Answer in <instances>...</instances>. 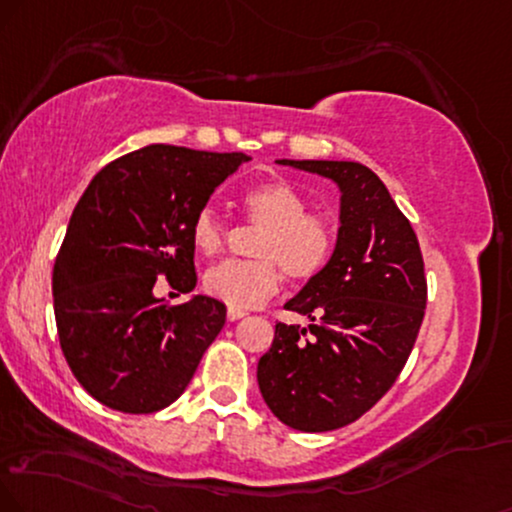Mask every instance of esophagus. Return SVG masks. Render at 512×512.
Returning <instances> with one entry per match:
<instances>
[{
	"label": "esophagus",
	"mask_w": 512,
	"mask_h": 512,
	"mask_svg": "<svg viewBox=\"0 0 512 512\" xmlns=\"http://www.w3.org/2000/svg\"><path fill=\"white\" fill-rule=\"evenodd\" d=\"M246 315V311H242V308H227V320H230V323H235V320H239V318H244Z\"/></svg>",
	"instance_id": "esophagus-1"
}]
</instances>
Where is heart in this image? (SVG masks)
<instances>
[{
  "label": "heart",
  "instance_id": "1",
  "mask_svg": "<svg viewBox=\"0 0 512 512\" xmlns=\"http://www.w3.org/2000/svg\"><path fill=\"white\" fill-rule=\"evenodd\" d=\"M246 220L261 227L251 246L256 261H225L204 277L208 294L232 308H256L282 285V270L292 280H311L330 261L334 235L325 218L311 213V201L285 180L261 182L244 194ZM192 242L201 254L225 249V220L211 206L192 223Z\"/></svg>",
  "mask_w": 512,
  "mask_h": 512
}]
</instances>
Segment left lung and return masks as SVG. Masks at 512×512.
Masks as SVG:
<instances>
[{
  "instance_id": "8db88e82",
  "label": "left lung",
  "mask_w": 512,
  "mask_h": 512,
  "mask_svg": "<svg viewBox=\"0 0 512 512\" xmlns=\"http://www.w3.org/2000/svg\"><path fill=\"white\" fill-rule=\"evenodd\" d=\"M337 182L339 232L327 266L287 311L311 325H275L258 387L280 422L330 432L358 420L401 375L427 306L420 244L389 189L356 161H277Z\"/></svg>"
}]
</instances>
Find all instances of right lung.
<instances>
[{"instance_id":"obj_1","label":"right lung","mask_w":512,"mask_h":512,"mask_svg":"<svg viewBox=\"0 0 512 512\" xmlns=\"http://www.w3.org/2000/svg\"><path fill=\"white\" fill-rule=\"evenodd\" d=\"M246 161L242 151L149 144L99 170L80 197L54 263V315L68 368L104 406H170L223 330L218 299L168 306L154 285L166 275L180 292L197 287L194 216Z\"/></svg>"}]
</instances>
